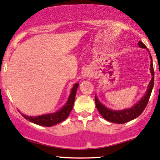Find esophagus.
I'll return each mask as SVG.
<instances>
[{"label":"esophagus","mask_w":160,"mask_h":160,"mask_svg":"<svg viewBox=\"0 0 160 160\" xmlns=\"http://www.w3.org/2000/svg\"><path fill=\"white\" fill-rule=\"evenodd\" d=\"M84 77L85 78H91L92 77V73L90 72V70H88V69H87V70L85 71V72H84Z\"/></svg>","instance_id":"obj_1"}]
</instances>
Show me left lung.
<instances>
[{
  "mask_svg": "<svg viewBox=\"0 0 160 160\" xmlns=\"http://www.w3.org/2000/svg\"><path fill=\"white\" fill-rule=\"evenodd\" d=\"M138 46L142 48H147L145 44L142 41H139L138 43ZM151 55V54H150ZM151 72L152 74L151 81L149 83V86L148 87V90L146 92V94L136 104L132 107V108L126 109L124 110H118V111H113L111 109H107L104 106L102 105L100 101H98L97 97L95 96V104L98 110L99 111L100 114L102 115L103 118L108 122L116 123V124H124V123L130 122L132 119L137 118L142 114V112L145 110V107H147L148 101H149L150 96L152 92L153 85H154V70H153V60L152 57H151Z\"/></svg>",
  "mask_w": 160,
  "mask_h": 160,
  "instance_id": "left-lung-1",
  "label": "left lung"
}]
</instances>
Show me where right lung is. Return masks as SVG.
Listing matches in <instances>:
<instances>
[{
  "label": "right lung",
  "mask_w": 160,
  "mask_h": 160,
  "mask_svg": "<svg viewBox=\"0 0 160 160\" xmlns=\"http://www.w3.org/2000/svg\"><path fill=\"white\" fill-rule=\"evenodd\" d=\"M78 86L79 83L75 84L72 88V93L69 96L66 104L60 110L57 112L52 113V114L40 115V116L36 117H29L24 115H22V116L26 119H28L30 122L34 123V124L41 125V126L44 127H51L63 122V121H65V119L68 118L71 111L72 110L75 100V96H76L77 89H78Z\"/></svg>",
  "instance_id": "1"
}]
</instances>
